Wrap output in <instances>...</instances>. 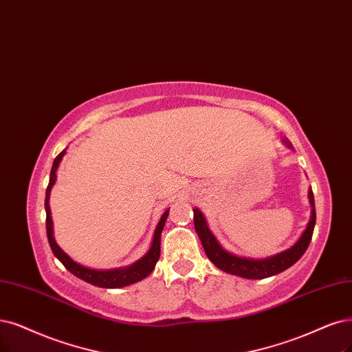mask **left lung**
Returning <instances> with one entry per match:
<instances>
[{"instance_id":"8db88e82","label":"left lung","mask_w":352,"mask_h":352,"mask_svg":"<svg viewBox=\"0 0 352 352\" xmlns=\"http://www.w3.org/2000/svg\"><path fill=\"white\" fill-rule=\"evenodd\" d=\"M284 143L287 146H290L289 140L284 139ZM309 200L311 204V216L300 239H298L290 250L265 259H248V258H241L226 252L222 246L217 243L216 238L212 235L209 228H207L204 216L199 209H192L194 228H196V232L201 241L206 255L209 256L210 261L217 268H220L225 272H229V274L239 276L243 278L261 280V278L276 276L278 272L287 270L294 263H297L298 259H300V256L306 252L307 246L311 241V235H314V229L316 223L315 199H314V191L311 190L309 191Z\"/></svg>"}]
</instances>
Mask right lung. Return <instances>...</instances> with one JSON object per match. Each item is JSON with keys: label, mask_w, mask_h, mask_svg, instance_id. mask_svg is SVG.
<instances>
[{"label": "right lung", "mask_w": 352, "mask_h": 352, "mask_svg": "<svg viewBox=\"0 0 352 352\" xmlns=\"http://www.w3.org/2000/svg\"><path fill=\"white\" fill-rule=\"evenodd\" d=\"M65 155V151H62L54 161V165H52V171H50V178H49V184L46 188V199H45V209H46V232H47V241L52 248V252L55 254V256L59 259V261L65 265L69 272H72L74 276L78 278H81L89 284H94L97 287H104V289H119L124 287V285L138 283L148 277L152 270L155 268L156 263H158L160 255H161V233L165 226V220L169 214V209L162 214L158 226L155 229L153 233V241L151 245V250L148 254L140 258L139 261L132 264L130 267L126 268H119V270H107V271H98V270H91L85 268L80 264H76L75 261L65 254L58 243L55 242L54 238V229H52V217H50V209H49V196H50V190L54 187L55 181H56V169L58 165L62 160V156Z\"/></svg>", "instance_id": "add662e5"}]
</instances>
